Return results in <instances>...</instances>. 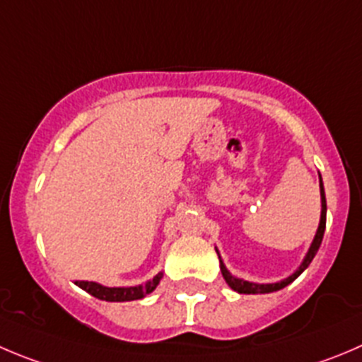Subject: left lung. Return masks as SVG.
<instances>
[{"label":"left lung","mask_w":362,"mask_h":362,"mask_svg":"<svg viewBox=\"0 0 362 362\" xmlns=\"http://www.w3.org/2000/svg\"><path fill=\"white\" fill-rule=\"evenodd\" d=\"M320 195H322V215H320V226H318V230H316L315 240H313L311 247H309L308 254H305V257H304V261H302L300 267H298L297 270H295L293 274L290 275V277L282 279V281H279V282H272V284H256V282L243 281V279H238V277H235V275H230L229 270H227V268H226V264H223V261L220 259V270H222L223 279H226V282H227V284H229L230 288H233V290L238 291V293H247V295L272 293V291L282 290V288H284V286H288L290 282H293L295 279H297L298 275H300L302 272H304L305 268L309 267V263H311L313 257H315L316 252H318L320 245H322L323 233H325L327 202H325V190H323V183H322V175H320ZM216 254H218V250H216Z\"/></svg>","instance_id":"left-lung-1"}]
</instances>
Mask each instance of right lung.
I'll use <instances>...</instances> for the list:
<instances>
[{"instance_id":"right-lung-1","label":"right lung","mask_w":362,"mask_h":362,"mask_svg":"<svg viewBox=\"0 0 362 362\" xmlns=\"http://www.w3.org/2000/svg\"><path fill=\"white\" fill-rule=\"evenodd\" d=\"M161 275L158 274L156 277H153L151 281H147L146 284H140V286H129V288H108L98 284V282H88V281H76V286H80L81 290H85L87 293H90L92 297L99 298V300L106 302H127V300H139L144 298L146 295H149L151 291L156 290V286L160 284Z\"/></svg>"}]
</instances>
